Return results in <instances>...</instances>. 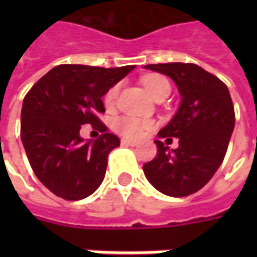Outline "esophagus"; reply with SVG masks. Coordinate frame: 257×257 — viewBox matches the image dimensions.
Here are the masks:
<instances>
[{
	"label": "esophagus",
	"instance_id": "esophagus-1",
	"mask_svg": "<svg viewBox=\"0 0 257 257\" xmlns=\"http://www.w3.org/2000/svg\"><path fill=\"white\" fill-rule=\"evenodd\" d=\"M121 144H123V146H130V147H134V146H137V142L128 140V139H121Z\"/></svg>",
	"mask_w": 257,
	"mask_h": 257
}]
</instances>
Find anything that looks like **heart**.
Segmentation results:
<instances>
[{"label": "heart", "instance_id": "heart-1", "mask_svg": "<svg viewBox=\"0 0 257 257\" xmlns=\"http://www.w3.org/2000/svg\"><path fill=\"white\" fill-rule=\"evenodd\" d=\"M143 84L154 100H157L164 93H170V84L162 75H147L143 78ZM117 95H118V85H114L104 95L105 105L113 107L117 100ZM150 127H152L150 121L130 115H123L114 120V130L127 139H140Z\"/></svg>", "mask_w": 257, "mask_h": 257}]
</instances>
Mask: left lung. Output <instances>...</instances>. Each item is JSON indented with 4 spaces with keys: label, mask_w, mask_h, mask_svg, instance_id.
<instances>
[{
    "label": "left lung",
    "mask_w": 257,
    "mask_h": 257,
    "mask_svg": "<svg viewBox=\"0 0 257 257\" xmlns=\"http://www.w3.org/2000/svg\"><path fill=\"white\" fill-rule=\"evenodd\" d=\"M144 68L170 77L180 93V105L159 132V139H179L177 149L154 140L157 154L143 166L159 192L184 197L200 190L220 167L234 128L229 88L202 67L184 63L149 64ZM172 140V139H167Z\"/></svg>",
    "instance_id": "left-lung-1"
}]
</instances>
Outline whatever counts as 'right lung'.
<instances>
[{"label": "right lung", "mask_w": 257, "mask_h": 257, "mask_svg": "<svg viewBox=\"0 0 257 257\" xmlns=\"http://www.w3.org/2000/svg\"><path fill=\"white\" fill-rule=\"evenodd\" d=\"M134 65L103 68L57 65L27 93L21 110V142L35 176L55 196L81 200L103 183L110 152L120 139L107 133L98 114L103 95ZM83 123L100 133L95 141L79 136Z\"/></svg>", "instance_id": "right-lung-1"}]
</instances>
